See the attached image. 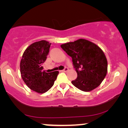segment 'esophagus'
<instances>
[{
    "instance_id": "1",
    "label": "esophagus",
    "mask_w": 128,
    "mask_h": 128,
    "mask_svg": "<svg viewBox=\"0 0 128 128\" xmlns=\"http://www.w3.org/2000/svg\"><path fill=\"white\" fill-rule=\"evenodd\" d=\"M68 68L67 67H65V68H64V70H62V71H63V72H66V71H68Z\"/></svg>"
}]
</instances>
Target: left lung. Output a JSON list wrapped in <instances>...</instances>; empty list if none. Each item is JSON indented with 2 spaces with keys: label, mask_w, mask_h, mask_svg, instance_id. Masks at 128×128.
Segmentation results:
<instances>
[{
  "label": "left lung",
  "mask_w": 128,
  "mask_h": 128,
  "mask_svg": "<svg viewBox=\"0 0 128 128\" xmlns=\"http://www.w3.org/2000/svg\"><path fill=\"white\" fill-rule=\"evenodd\" d=\"M61 48L71 57L77 78L72 84L84 92L98 87L107 73V60L101 49L95 44L84 39L68 42Z\"/></svg>",
  "instance_id": "8db88e82"
}]
</instances>
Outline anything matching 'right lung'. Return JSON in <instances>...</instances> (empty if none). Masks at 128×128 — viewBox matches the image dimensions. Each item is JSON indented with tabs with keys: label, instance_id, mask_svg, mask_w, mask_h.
I'll list each match as a JSON object with an SVG mask.
<instances>
[{
	"label": "right lung",
	"instance_id": "1",
	"mask_svg": "<svg viewBox=\"0 0 128 128\" xmlns=\"http://www.w3.org/2000/svg\"><path fill=\"white\" fill-rule=\"evenodd\" d=\"M51 43L42 40L32 44L26 49L20 62L21 76L31 90L40 94L47 92L53 86L58 71L46 72L42 64L48 54Z\"/></svg>",
	"mask_w": 128,
	"mask_h": 128
}]
</instances>
